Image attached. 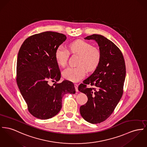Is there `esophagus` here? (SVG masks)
<instances>
[{
    "instance_id": "1",
    "label": "esophagus",
    "mask_w": 147,
    "mask_h": 147,
    "mask_svg": "<svg viewBox=\"0 0 147 147\" xmlns=\"http://www.w3.org/2000/svg\"><path fill=\"white\" fill-rule=\"evenodd\" d=\"M74 86H75V89H76V91L77 92H78V85L77 84H74Z\"/></svg>"
}]
</instances>
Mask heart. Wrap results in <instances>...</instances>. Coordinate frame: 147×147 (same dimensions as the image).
Here are the masks:
<instances>
[{
    "label": "heart",
    "instance_id": "heart-1",
    "mask_svg": "<svg viewBox=\"0 0 147 147\" xmlns=\"http://www.w3.org/2000/svg\"><path fill=\"white\" fill-rule=\"evenodd\" d=\"M69 52L80 55L78 67H69L62 72L64 78L72 82H78L84 78L86 69L92 71L98 67L100 59L101 52L98 48L94 47L88 42L78 40L71 43L69 47ZM69 52L62 46H59L55 52V59L59 66H66L69 57Z\"/></svg>",
    "mask_w": 147,
    "mask_h": 147
}]
</instances>
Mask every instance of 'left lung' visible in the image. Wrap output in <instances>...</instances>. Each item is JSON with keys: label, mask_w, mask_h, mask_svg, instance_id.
<instances>
[{"label": "left lung", "mask_w": 147, "mask_h": 147, "mask_svg": "<svg viewBox=\"0 0 147 147\" xmlns=\"http://www.w3.org/2000/svg\"><path fill=\"white\" fill-rule=\"evenodd\" d=\"M84 39L95 40L101 52V59L92 74L78 86V91L88 98V102L81 106L80 111L86 121L98 124L110 116L122 96L125 65L120 50L104 36L94 34ZM89 84L94 88H86V85Z\"/></svg>", "instance_id": "1"}]
</instances>
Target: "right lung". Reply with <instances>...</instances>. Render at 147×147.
<instances>
[{
  "instance_id": "1",
  "label": "right lung",
  "mask_w": 147,
  "mask_h": 147,
  "mask_svg": "<svg viewBox=\"0 0 147 147\" xmlns=\"http://www.w3.org/2000/svg\"><path fill=\"white\" fill-rule=\"evenodd\" d=\"M67 38L63 34L44 32L26 39L18 54L17 83L30 113L40 119L57 115L62 108V98L66 94L76 92L74 84L61 78L55 59V52ZM49 80L55 81L51 87Z\"/></svg>"
}]
</instances>
